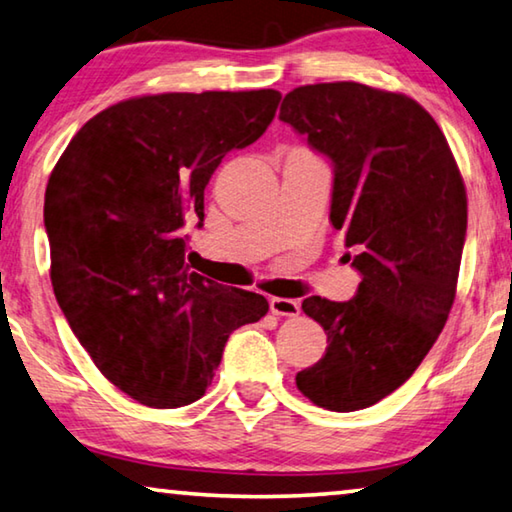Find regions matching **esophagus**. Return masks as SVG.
Masks as SVG:
<instances>
[{"instance_id": "1", "label": "esophagus", "mask_w": 512, "mask_h": 512, "mask_svg": "<svg viewBox=\"0 0 512 512\" xmlns=\"http://www.w3.org/2000/svg\"><path fill=\"white\" fill-rule=\"evenodd\" d=\"M269 307L275 316H298L300 314V305L291 298H271Z\"/></svg>"}]
</instances>
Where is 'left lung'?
I'll return each mask as SVG.
<instances>
[{"mask_svg": "<svg viewBox=\"0 0 512 512\" xmlns=\"http://www.w3.org/2000/svg\"><path fill=\"white\" fill-rule=\"evenodd\" d=\"M280 120L335 164L330 221L362 273L353 300H303L328 348L296 385L319 408H369L415 373L449 319L467 232L465 182L431 113L403 93L307 84L285 95Z\"/></svg>", "mask_w": 512, "mask_h": 512, "instance_id": "8db88e82", "label": "left lung"}]
</instances>
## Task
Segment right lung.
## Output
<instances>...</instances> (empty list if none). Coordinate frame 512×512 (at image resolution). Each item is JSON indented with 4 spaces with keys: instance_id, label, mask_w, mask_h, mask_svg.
Returning a JSON list of instances; mask_svg holds the SVG:
<instances>
[{
    "instance_id": "1",
    "label": "right lung",
    "mask_w": 512,
    "mask_h": 512,
    "mask_svg": "<svg viewBox=\"0 0 512 512\" xmlns=\"http://www.w3.org/2000/svg\"><path fill=\"white\" fill-rule=\"evenodd\" d=\"M280 97H129L88 120L52 170L54 296L102 376L148 408L198 401L232 330L269 312L264 296L191 271L184 225H202L214 170L266 132Z\"/></svg>"
}]
</instances>
